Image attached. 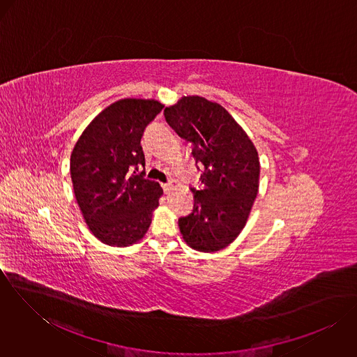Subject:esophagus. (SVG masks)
Masks as SVG:
<instances>
[{
    "instance_id": "esophagus-1",
    "label": "esophagus",
    "mask_w": 357,
    "mask_h": 357,
    "mask_svg": "<svg viewBox=\"0 0 357 357\" xmlns=\"http://www.w3.org/2000/svg\"><path fill=\"white\" fill-rule=\"evenodd\" d=\"M172 187H173L172 183H165V184H162V188H163L165 194H169V191L172 190Z\"/></svg>"
}]
</instances>
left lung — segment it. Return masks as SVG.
Here are the masks:
<instances>
[{
  "instance_id": "left-lung-1",
  "label": "left lung",
  "mask_w": 357,
  "mask_h": 357,
  "mask_svg": "<svg viewBox=\"0 0 357 357\" xmlns=\"http://www.w3.org/2000/svg\"><path fill=\"white\" fill-rule=\"evenodd\" d=\"M169 126L194 146L202 188L194 210L178 218L180 232L194 250L213 253L232 243L246 225L258 192L259 159L253 142L220 104L185 96L165 108Z\"/></svg>"
}]
</instances>
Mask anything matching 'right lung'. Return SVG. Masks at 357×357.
Instances as JSON below:
<instances>
[{"label":"right lung","mask_w":357,"mask_h":357,"mask_svg":"<svg viewBox=\"0 0 357 357\" xmlns=\"http://www.w3.org/2000/svg\"><path fill=\"white\" fill-rule=\"evenodd\" d=\"M156 100L112 102L86 126L70 159L75 199L92 234L108 246H130L146 235L163 194L137 173L146 165L142 137L162 111Z\"/></svg>","instance_id":"obj_1"}]
</instances>
